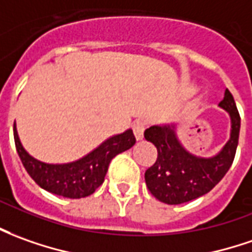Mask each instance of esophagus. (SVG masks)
<instances>
[{
	"label": "esophagus",
	"mask_w": 252,
	"mask_h": 252,
	"mask_svg": "<svg viewBox=\"0 0 252 252\" xmlns=\"http://www.w3.org/2000/svg\"><path fill=\"white\" fill-rule=\"evenodd\" d=\"M144 130H145V123L144 122H136L133 126V133L136 137L137 141H141L144 138Z\"/></svg>",
	"instance_id": "34e87169"
}]
</instances>
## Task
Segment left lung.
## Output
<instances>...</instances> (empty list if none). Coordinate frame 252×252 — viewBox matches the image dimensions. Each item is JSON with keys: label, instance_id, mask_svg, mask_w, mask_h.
I'll use <instances>...</instances> for the list:
<instances>
[{"label": "left lung", "instance_id": "left-lung-1", "mask_svg": "<svg viewBox=\"0 0 252 252\" xmlns=\"http://www.w3.org/2000/svg\"><path fill=\"white\" fill-rule=\"evenodd\" d=\"M218 107L230 119L228 141L216 155L189 152L178 137V122L158 123L144 131L145 140L158 149V159L145 171L149 192L166 204H181L209 193L230 169L240 133V115L233 96L225 90Z\"/></svg>", "mask_w": 252, "mask_h": 252}]
</instances>
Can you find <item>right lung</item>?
<instances>
[{
    "instance_id": "right-lung-1",
    "label": "right lung",
    "mask_w": 252,
    "mask_h": 252,
    "mask_svg": "<svg viewBox=\"0 0 252 252\" xmlns=\"http://www.w3.org/2000/svg\"><path fill=\"white\" fill-rule=\"evenodd\" d=\"M13 136L24 169L34 181L53 195L81 199L92 195L104 182L111 159L136 144L133 130L114 134L82 158L68 163H45L31 156L19 138L16 122Z\"/></svg>"
}]
</instances>
